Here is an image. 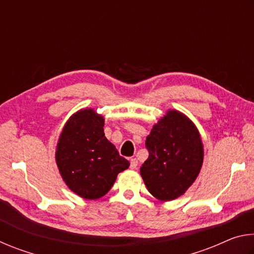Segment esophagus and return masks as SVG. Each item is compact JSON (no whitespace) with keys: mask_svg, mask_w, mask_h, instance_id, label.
Segmentation results:
<instances>
[{"mask_svg":"<svg viewBox=\"0 0 254 254\" xmlns=\"http://www.w3.org/2000/svg\"><path fill=\"white\" fill-rule=\"evenodd\" d=\"M136 166H137V160H136L135 158H132L131 160H130V168L131 169H135Z\"/></svg>","mask_w":254,"mask_h":254,"instance_id":"obj_1","label":"esophagus"}]
</instances>
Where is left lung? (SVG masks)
Here are the masks:
<instances>
[{"label": "left lung", "instance_id": "8db88e82", "mask_svg": "<svg viewBox=\"0 0 254 254\" xmlns=\"http://www.w3.org/2000/svg\"><path fill=\"white\" fill-rule=\"evenodd\" d=\"M149 157L140 168L148 190L160 200L182 196L195 182L203 163V143L191 121L169 111L145 140Z\"/></svg>", "mask_w": 254, "mask_h": 254}]
</instances>
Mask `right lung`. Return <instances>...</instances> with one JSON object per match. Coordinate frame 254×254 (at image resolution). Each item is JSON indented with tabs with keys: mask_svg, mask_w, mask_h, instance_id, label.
I'll return each mask as SVG.
<instances>
[{
	"mask_svg": "<svg viewBox=\"0 0 254 254\" xmlns=\"http://www.w3.org/2000/svg\"><path fill=\"white\" fill-rule=\"evenodd\" d=\"M104 119L81 110L68 120L60 134L56 161L67 186L86 199L104 196L119 173L130 166L104 135Z\"/></svg>",
	"mask_w": 254,
	"mask_h": 254,
	"instance_id": "obj_1",
	"label": "right lung"
}]
</instances>
